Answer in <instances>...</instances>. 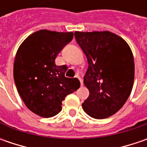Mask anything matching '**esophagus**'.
I'll return each mask as SVG.
<instances>
[{"instance_id":"obj_1","label":"esophagus","mask_w":147,"mask_h":147,"mask_svg":"<svg viewBox=\"0 0 147 147\" xmlns=\"http://www.w3.org/2000/svg\"><path fill=\"white\" fill-rule=\"evenodd\" d=\"M78 78V80L80 81V83H81V86H82L83 85V82H82V78H80V77H77Z\"/></svg>"}]
</instances>
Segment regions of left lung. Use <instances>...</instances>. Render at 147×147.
<instances>
[{
	"instance_id": "left-lung-1",
	"label": "left lung",
	"mask_w": 147,
	"mask_h": 147,
	"mask_svg": "<svg viewBox=\"0 0 147 147\" xmlns=\"http://www.w3.org/2000/svg\"><path fill=\"white\" fill-rule=\"evenodd\" d=\"M87 56L84 85L89 91L83 110L94 119L115 115L127 101L134 82V59L130 47L110 31L74 32Z\"/></svg>"
}]
</instances>
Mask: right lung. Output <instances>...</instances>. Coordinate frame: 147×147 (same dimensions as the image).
Here are the masks:
<instances>
[{
    "label": "right lung",
    "mask_w": 147,
    "mask_h": 147,
    "mask_svg": "<svg viewBox=\"0 0 147 147\" xmlns=\"http://www.w3.org/2000/svg\"><path fill=\"white\" fill-rule=\"evenodd\" d=\"M73 32H59L42 29L29 35L17 51L14 79L18 92L32 113L43 118L56 115L62 100L80 87L77 79L65 76V65L57 66L55 59Z\"/></svg>",
    "instance_id": "right-lung-1"
}]
</instances>
